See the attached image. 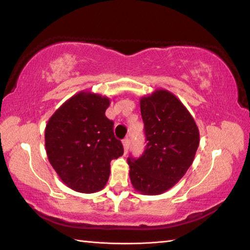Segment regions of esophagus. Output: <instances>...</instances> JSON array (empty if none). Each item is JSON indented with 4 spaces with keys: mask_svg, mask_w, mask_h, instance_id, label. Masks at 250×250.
I'll return each mask as SVG.
<instances>
[{
    "mask_svg": "<svg viewBox=\"0 0 250 250\" xmlns=\"http://www.w3.org/2000/svg\"><path fill=\"white\" fill-rule=\"evenodd\" d=\"M122 144H124L125 153H126L130 147V138H125L124 141H122Z\"/></svg>",
    "mask_w": 250,
    "mask_h": 250,
    "instance_id": "esophagus-1",
    "label": "esophagus"
}]
</instances>
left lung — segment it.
<instances>
[{
	"instance_id": "left-lung-1",
	"label": "left lung",
	"mask_w": 250,
	"mask_h": 250,
	"mask_svg": "<svg viewBox=\"0 0 250 250\" xmlns=\"http://www.w3.org/2000/svg\"><path fill=\"white\" fill-rule=\"evenodd\" d=\"M146 145L139 158L128 157L130 179L142 194L156 196L183 178L199 146V129L174 94L156 89L140 101Z\"/></svg>"
}]
</instances>
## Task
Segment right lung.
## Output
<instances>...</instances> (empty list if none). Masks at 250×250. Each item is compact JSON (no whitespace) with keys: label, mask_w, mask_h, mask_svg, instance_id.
Masks as SVG:
<instances>
[{"label":"right lung","mask_w":250,"mask_h":250,"mask_svg":"<svg viewBox=\"0 0 250 250\" xmlns=\"http://www.w3.org/2000/svg\"><path fill=\"white\" fill-rule=\"evenodd\" d=\"M109 98L81 92L63 104L44 130L48 160L67 187L78 192L102 190L110 175V162L124 154L106 117Z\"/></svg>","instance_id":"1"}]
</instances>
